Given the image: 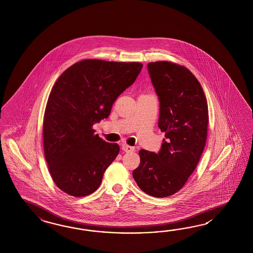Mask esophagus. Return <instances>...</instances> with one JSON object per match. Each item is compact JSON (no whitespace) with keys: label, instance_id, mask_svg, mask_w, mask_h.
Instances as JSON below:
<instances>
[{"label":"esophagus","instance_id":"34e87169","mask_svg":"<svg viewBox=\"0 0 253 253\" xmlns=\"http://www.w3.org/2000/svg\"><path fill=\"white\" fill-rule=\"evenodd\" d=\"M122 151L125 152H135V148L128 146V145L123 144L122 145Z\"/></svg>","mask_w":253,"mask_h":253}]
</instances>
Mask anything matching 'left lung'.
Segmentation results:
<instances>
[{
    "instance_id": "left-lung-1",
    "label": "left lung",
    "mask_w": 253,
    "mask_h": 253,
    "mask_svg": "<svg viewBox=\"0 0 253 253\" xmlns=\"http://www.w3.org/2000/svg\"><path fill=\"white\" fill-rule=\"evenodd\" d=\"M147 67L166 138L158 153L139 151L140 164L132 174L146 194L165 198L183 188L197 167L206 143L208 105L200 82L186 67L166 61Z\"/></svg>"
}]
</instances>
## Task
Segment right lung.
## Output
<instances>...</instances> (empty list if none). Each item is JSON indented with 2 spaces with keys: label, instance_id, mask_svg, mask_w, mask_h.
Listing matches in <instances>:
<instances>
[{
  "label": "right lung",
  "instance_id": "add662e5",
  "mask_svg": "<svg viewBox=\"0 0 253 253\" xmlns=\"http://www.w3.org/2000/svg\"><path fill=\"white\" fill-rule=\"evenodd\" d=\"M140 63L83 60L52 87L44 114L43 147L52 180L75 197L93 193L119 146L95 135L92 126L110 116L114 102L142 69Z\"/></svg>",
  "mask_w": 253,
  "mask_h": 253
}]
</instances>
